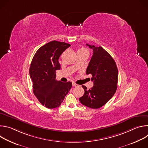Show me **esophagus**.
Here are the masks:
<instances>
[{
  "label": "esophagus",
  "mask_w": 148,
  "mask_h": 148,
  "mask_svg": "<svg viewBox=\"0 0 148 148\" xmlns=\"http://www.w3.org/2000/svg\"><path fill=\"white\" fill-rule=\"evenodd\" d=\"M72 84H73V87H76V86H78L77 84L75 82H74V81H73V82H72Z\"/></svg>",
  "instance_id": "obj_1"
}]
</instances>
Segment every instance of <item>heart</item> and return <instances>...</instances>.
<instances>
[{
  "instance_id": "1",
  "label": "heart",
  "mask_w": 148,
  "mask_h": 148,
  "mask_svg": "<svg viewBox=\"0 0 148 148\" xmlns=\"http://www.w3.org/2000/svg\"><path fill=\"white\" fill-rule=\"evenodd\" d=\"M87 51V50L84 48H79V49H78V50L77 51V53L80 52V51Z\"/></svg>"
}]
</instances>
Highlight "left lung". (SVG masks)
Masks as SVG:
<instances>
[{
    "instance_id": "left-lung-1",
    "label": "left lung",
    "mask_w": 148,
    "mask_h": 148,
    "mask_svg": "<svg viewBox=\"0 0 148 148\" xmlns=\"http://www.w3.org/2000/svg\"><path fill=\"white\" fill-rule=\"evenodd\" d=\"M93 50V54L86 70L92 75L94 86L89 90L82 86L84 94L79 98L80 102L92 109L102 107L115 94L117 89L118 71L111 56L102 47L87 44Z\"/></svg>"
}]
</instances>
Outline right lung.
<instances>
[{"label": "right lung", "instance_id": "obj_1", "mask_svg": "<svg viewBox=\"0 0 148 148\" xmlns=\"http://www.w3.org/2000/svg\"><path fill=\"white\" fill-rule=\"evenodd\" d=\"M71 45L52 41L41 47L34 54L29 69L34 95L49 109L58 107L72 87V82L57 81L56 71L60 69L59 57Z\"/></svg>", "mask_w": 148, "mask_h": 148}]
</instances>
